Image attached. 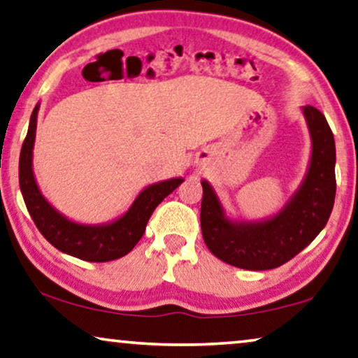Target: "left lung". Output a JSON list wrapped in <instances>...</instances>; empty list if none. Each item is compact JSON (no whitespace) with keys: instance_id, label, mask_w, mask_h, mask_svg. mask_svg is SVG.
Instances as JSON below:
<instances>
[{"instance_id":"8db88e82","label":"left lung","mask_w":358,"mask_h":358,"mask_svg":"<svg viewBox=\"0 0 358 358\" xmlns=\"http://www.w3.org/2000/svg\"><path fill=\"white\" fill-rule=\"evenodd\" d=\"M312 140L306 177L273 215L262 220H234L220 197L202 180L201 230L206 246L223 262L244 270L276 268L306 249L327 225L336 196V146L327 119L313 106H303Z\"/></svg>"}]
</instances>
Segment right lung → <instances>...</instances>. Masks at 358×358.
I'll use <instances>...</instances> for the list:
<instances>
[{
  "mask_svg": "<svg viewBox=\"0 0 358 358\" xmlns=\"http://www.w3.org/2000/svg\"><path fill=\"white\" fill-rule=\"evenodd\" d=\"M38 110L40 104H36L30 115L29 131L19 157L20 191L36 228L48 243L72 257L88 262H109L124 257L145 234L148 220L154 209L185 180L177 177L146 186L135 197L130 209L112 222L98 225L73 222L48 202L35 180L34 146Z\"/></svg>",
  "mask_w": 358,
  "mask_h": 358,
  "instance_id": "1",
  "label": "right lung"
}]
</instances>
